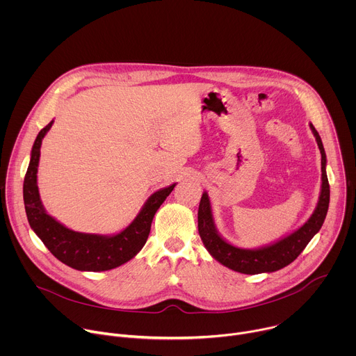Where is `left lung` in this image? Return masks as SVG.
Returning <instances> with one entry per match:
<instances>
[{"label": "left lung", "instance_id": "8db88e82", "mask_svg": "<svg viewBox=\"0 0 356 356\" xmlns=\"http://www.w3.org/2000/svg\"><path fill=\"white\" fill-rule=\"evenodd\" d=\"M310 129L316 136L321 154L320 197L316 210L313 211L310 218L287 236H283L282 239L273 243L253 249H245L229 243L220 235L217 229L211 209V201L207 191L202 193L198 207V234L206 249L210 252V255L221 265L245 275L276 272L290 265L323 227L330 206V184L325 170L327 156L321 138L312 122Z\"/></svg>", "mask_w": 356, "mask_h": 356}]
</instances>
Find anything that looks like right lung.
Returning a JSON list of instances; mask_svg holds the SVG:
<instances>
[{"label":"right lung","mask_w":356,"mask_h":356,"mask_svg":"<svg viewBox=\"0 0 356 356\" xmlns=\"http://www.w3.org/2000/svg\"><path fill=\"white\" fill-rule=\"evenodd\" d=\"M52 125L54 121H50L38 134L31 150V161L24 179V204L28 222L44 246L62 264L81 272L115 269L136 257L143 248L150 232L152 220L176 183L152 194L135 220L118 234L99 235L73 231L46 213L38 188L42 139Z\"/></svg>","instance_id":"right-lung-1"}]
</instances>
